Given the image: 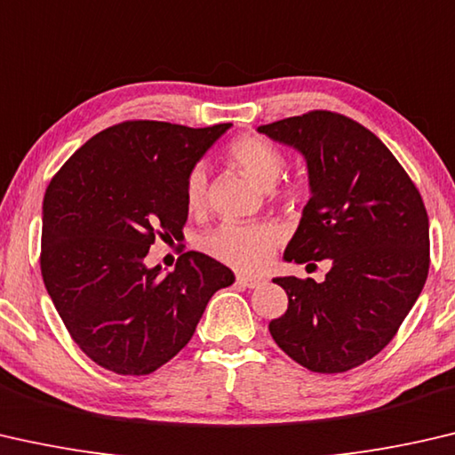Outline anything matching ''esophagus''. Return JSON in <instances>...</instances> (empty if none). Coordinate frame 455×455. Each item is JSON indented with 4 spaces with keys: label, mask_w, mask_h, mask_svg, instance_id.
<instances>
[{
    "label": "esophagus",
    "mask_w": 455,
    "mask_h": 455,
    "mask_svg": "<svg viewBox=\"0 0 455 455\" xmlns=\"http://www.w3.org/2000/svg\"><path fill=\"white\" fill-rule=\"evenodd\" d=\"M237 284L243 288H259L266 284L264 278H251V276H237Z\"/></svg>",
    "instance_id": "34e87169"
}]
</instances>
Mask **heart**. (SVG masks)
Here are the masks:
<instances>
[{
    "label": "heart",
    "instance_id": "heart-1",
    "mask_svg": "<svg viewBox=\"0 0 455 455\" xmlns=\"http://www.w3.org/2000/svg\"><path fill=\"white\" fill-rule=\"evenodd\" d=\"M226 159L256 185L270 189L286 165L284 153L272 140L242 135L226 147ZM282 199L294 201L302 196V181H284L276 189ZM185 207L201 213L207 205V173L201 165L189 169L183 183ZM280 229L272 223H221L204 237V250L220 262L240 272H259L270 264L280 243Z\"/></svg>",
    "mask_w": 455,
    "mask_h": 455
}]
</instances>
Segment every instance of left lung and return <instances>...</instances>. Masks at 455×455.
Instances as JSON below:
<instances>
[{
  "label": "left lung",
  "instance_id": "obj_1",
  "mask_svg": "<svg viewBox=\"0 0 455 455\" xmlns=\"http://www.w3.org/2000/svg\"><path fill=\"white\" fill-rule=\"evenodd\" d=\"M298 148L312 197L284 251L288 262L331 258L324 282L274 278L288 310L270 334L315 373H345L395 337L429 272V220L421 193L383 140L332 110L258 126Z\"/></svg>",
  "mask_w": 455,
  "mask_h": 455
}]
</instances>
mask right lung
Returning a JSON list of instances; mask_svg holds the SVG:
<instances>
[{
    "label": "right lung",
    "mask_w": 455,
    "mask_h": 455,
    "mask_svg": "<svg viewBox=\"0 0 455 455\" xmlns=\"http://www.w3.org/2000/svg\"><path fill=\"white\" fill-rule=\"evenodd\" d=\"M232 123L205 129L124 121L86 140L44 196L40 270L72 340L116 375H148L191 340L210 298L234 272L199 251L175 270L147 267L157 237L188 221L189 169Z\"/></svg>",
    "instance_id": "add662e5"
}]
</instances>
